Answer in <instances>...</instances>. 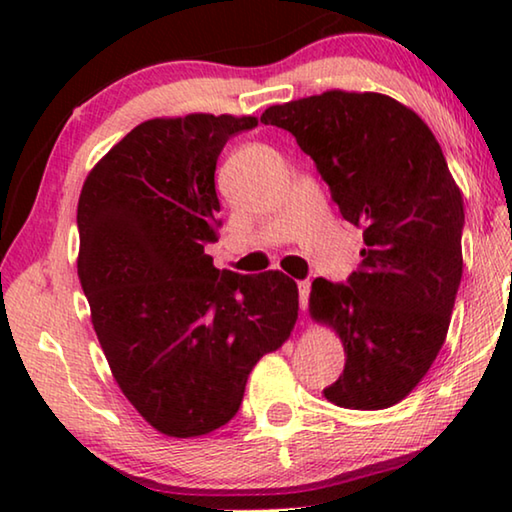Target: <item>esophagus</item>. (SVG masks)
<instances>
[{
  "label": "esophagus",
  "instance_id": "obj_1",
  "mask_svg": "<svg viewBox=\"0 0 512 512\" xmlns=\"http://www.w3.org/2000/svg\"><path fill=\"white\" fill-rule=\"evenodd\" d=\"M309 291H311V282L309 280L298 282V296H300V307L302 309H305L307 302H309Z\"/></svg>",
  "mask_w": 512,
  "mask_h": 512
}]
</instances>
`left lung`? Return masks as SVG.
<instances>
[{
	"mask_svg": "<svg viewBox=\"0 0 512 512\" xmlns=\"http://www.w3.org/2000/svg\"><path fill=\"white\" fill-rule=\"evenodd\" d=\"M311 155L345 221L363 228L348 287L318 277L309 316L343 343L327 402L379 411L402 402L443 348L463 275V196L415 112L379 92L327 90L264 110Z\"/></svg>",
	"mask_w": 512,
	"mask_h": 512,
	"instance_id": "left-lung-1",
	"label": "left lung"
}]
</instances>
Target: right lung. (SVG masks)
I'll list each match as a JSON object with an SVG mask.
<instances>
[{
  "label": "right lung",
  "mask_w": 512,
  "mask_h": 512,
  "mask_svg": "<svg viewBox=\"0 0 512 512\" xmlns=\"http://www.w3.org/2000/svg\"><path fill=\"white\" fill-rule=\"evenodd\" d=\"M253 115L155 117L94 164L79 198V280L112 377L137 413L171 438L235 418L255 363L298 320L282 271H219L216 158Z\"/></svg>",
  "instance_id": "1"
}]
</instances>
